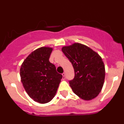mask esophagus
Returning a JSON list of instances; mask_svg holds the SVG:
<instances>
[{"mask_svg": "<svg viewBox=\"0 0 124 124\" xmlns=\"http://www.w3.org/2000/svg\"><path fill=\"white\" fill-rule=\"evenodd\" d=\"M62 75H63V79H65V73H63Z\"/></svg>", "mask_w": 124, "mask_h": 124, "instance_id": "obj_1", "label": "esophagus"}]
</instances>
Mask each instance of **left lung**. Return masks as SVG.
<instances>
[{
    "label": "left lung",
    "instance_id": "1",
    "mask_svg": "<svg viewBox=\"0 0 124 124\" xmlns=\"http://www.w3.org/2000/svg\"><path fill=\"white\" fill-rule=\"evenodd\" d=\"M62 51L72 63L74 78L70 85L74 94L83 100L98 96L105 79V66L101 57L89 47L75 43L62 48Z\"/></svg>",
    "mask_w": 124,
    "mask_h": 124
}]
</instances>
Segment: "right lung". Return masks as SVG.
I'll use <instances>...</instances> for the list:
<instances>
[{
    "label": "right lung",
    "instance_id": "add662e5",
    "mask_svg": "<svg viewBox=\"0 0 124 124\" xmlns=\"http://www.w3.org/2000/svg\"><path fill=\"white\" fill-rule=\"evenodd\" d=\"M52 50L50 47L35 50L24 60L20 70L25 90L33 100L40 104L52 100L63 78L49 61Z\"/></svg>",
    "mask_w": 124,
    "mask_h": 124
}]
</instances>
